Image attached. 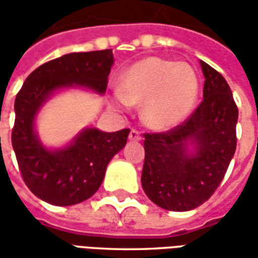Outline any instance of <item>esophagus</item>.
<instances>
[{
	"mask_svg": "<svg viewBox=\"0 0 258 258\" xmlns=\"http://www.w3.org/2000/svg\"><path fill=\"white\" fill-rule=\"evenodd\" d=\"M140 133L138 132V131H135V129H132L131 131V133H129V140H132V142H139L140 140Z\"/></svg>",
	"mask_w": 258,
	"mask_h": 258,
	"instance_id": "esophagus-1",
	"label": "esophagus"
}]
</instances>
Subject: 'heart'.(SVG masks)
I'll return each mask as SVG.
<instances>
[{"label": "heart", "instance_id": "1", "mask_svg": "<svg viewBox=\"0 0 258 258\" xmlns=\"http://www.w3.org/2000/svg\"><path fill=\"white\" fill-rule=\"evenodd\" d=\"M199 96L195 69L186 62L147 56L127 68L115 101L142 106V120L153 131H168L190 115Z\"/></svg>", "mask_w": 258, "mask_h": 258}]
</instances>
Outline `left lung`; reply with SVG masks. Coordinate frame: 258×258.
Masks as SVG:
<instances>
[{
    "instance_id": "8db88e82",
    "label": "left lung",
    "mask_w": 258,
    "mask_h": 258,
    "mask_svg": "<svg viewBox=\"0 0 258 258\" xmlns=\"http://www.w3.org/2000/svg\"><path fill=\"white\" fill-rule=\"evenodd\" d=\"M203 101L167 133L146 135L142 186L158 207L189 211L207 202L236 150L237 107L224 76L200 61Z\"/></svg>"
}]
</instances>
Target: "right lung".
Masks as SVG:
<instances>
[{"instance_id": "right-lung-1", "label": "right lung", "mask_w": 258, "mask_h": 258, "mask_svg": "<svg viewBox=\"0 0 258 258\" xmlns=\"http://www.w3.org/2000/svg\"><path fill=\"white\" fill-rule=\"evenodd\" d=\"M112 65V50L67 54L33 71L18 93L12 147L25 183L43 202L65 207L90 199L112 157L125 147L129 129L85 127L58 149L44 146L36 131L40 109L56 93L87 89L105 94Z\"/></svg>"}]
</instances>
